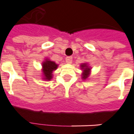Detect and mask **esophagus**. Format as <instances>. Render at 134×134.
Segmentation results:
<instances>
[{"label": "esophagus", "instance_id": "obj_1", "mask_svg": "<svg viewBox=\"0 0 134 134\" xmlns=\"http://www.w3.org/2000/svg\"><path fill=\"white\" fill-rule=\"evenodd\" d=\"M72 62V56H68L66 58V62L67 64H71Z\"/></svg>", "mask_w": 134, "mask_h": 134}]
</instances>
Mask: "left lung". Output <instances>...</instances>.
<instances>
[{
	"mask_svg": "<svg viewBox=\"0 0 134 134\" xmlns=\"http://www.w3.org/2000/svg\"><path fill=\"white\" fill-rule=\"evenodd\" d=\"M81 69L83 70L82 72V79L83 80L88 79V77L90 76V70H91V68L88 67L87 64H82L81 65Z\"/></svg>",
	"mask_w": 134,
	"mask_h": 134,
	"instance_id": "1",
	"label": "left lung"
}]
</instances>
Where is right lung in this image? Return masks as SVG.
<instances>
[{
  "mask_svg": "<svg viewBox=\"0 0 134 134\" xmlns=\"http://www.w3.org/2000/svg\"><path fill=\"white\" fill-rule=\"evenodd\" d=\"M42 73L43 79L45 81H51L53 78V72L58 67V64L50 59H45L42 62Z\"/></svg>",
  "mask_w": 134,
  "mask_h": 134,
  "instance_id": "add662e5",
  "label": "right lung"
}]
</instances>
